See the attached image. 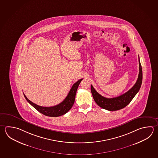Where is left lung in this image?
<instances>
[{"label":"left lung","instance_id":"8db88e82","mask_svg":"<svg viewBox=\"0 0 158 158\" xmlns=\"http://www.w3.org/2000/svg\"><path fill=\"white\" fill-rule=\"evenodd\" d=\"M139 73L137 81L134 86L123 94L115 98H107L99 94L93 88L92 85H91L90 88L93 97L96 103L98 104L99 107L108 110L113 111L122 109L126 106H127L130 103L132 99L134 98V97L139 91L143 81V72L139 56Z\"/></svg>","mask_w":158,"mask_h":158}]
</instances>
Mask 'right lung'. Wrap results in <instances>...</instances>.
<instances>
[{"label":"right lung","mask_w":158,"mask_h":158,"mask_svg":"<svg viewBox=\"0 0 158 158\" xmlns=\"http://www.w3.org/2000/svg\"><path fill=\"white\" fill-rule=\"evenodd\" d=\"M82 80L83 79H81L73 84L67 97L61 103L52 107H42L38 106L27 98L26 96L24 95V93L23 94L27 102L42 114L49 117L60 116L65 114L72 108L73 105L74 103L77 88Z\"/></svg>","instance_id":"right-lung-1"}]
</instances>
